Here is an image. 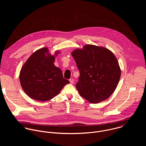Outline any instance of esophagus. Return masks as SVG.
<instances>
[{
  "label": "esophagus",
  "mask_w": 146,
  "mask_h": 146,
  "mask_svg": "<svg viewBox=\"0 0 146 146\" xmlns=\"http://www.w3.org/2000/svg\"><path fill=\"white\" fill-rule=\"evenodd\" d=\"M69 81H70V83L71 84L74 83V79H72V78H71V79L69 80Z\"/></svg>",
  "instance_id": "1"
}]
</instances>
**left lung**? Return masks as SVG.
Masks as SVG:
<instances>
[{"label": "left lung", "instance_id": "obj_1", "mask_svg": "<svg viewBox=\"0 0 146 146\" xmlns=\"http://www.w3.org/2000/svg\"><path fill=\"white\" fill-rule=\"evenodd\" d=\"M80 71L76 85L80 95L92 104L108 98L115 90L121 69L114 54L100 46L86 44L71 52Z\"/></svg>", "mask_w": 146, "mask_h": 146}]
</instances>
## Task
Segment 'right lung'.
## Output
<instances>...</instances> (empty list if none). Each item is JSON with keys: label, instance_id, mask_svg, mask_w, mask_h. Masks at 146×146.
Returning <instances> with one entry per match:
<instances>
[{"label": "right lung", "instance_id": "1", "mask_svg": "<svg viewBox=\"0 0 146 146\" xmlns=\"http://www.w3.org/2000/svg\"><path fill=\"white\" fill-rule=\"evenodd\" d=\"M47 47L34 52L23 64L20 72V82L25 93L31 98L47 101L57 96L64 86L70 83L63 77L62 70L54 64L56 57Z\"/></svg>", "mask_w": 146, "mask_h": 146}]
</instances>
